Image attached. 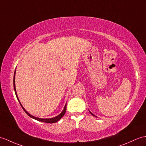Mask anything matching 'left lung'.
I'll return each instance as SVG.
<instances>
[{
	"mask_svg": "<svg viewBox=\"0 0 146 146\" xmlns=\"http://www.w3.org/2000/svg\"><path fill=\"white\" fill-rule=\"evenodd\" d=\"M90 113H91V114H92V115H93V116H94V114H93V113H91V112H90Z\"/></svg>",
	"mask_w": 146,
	"mask_h": 146,
	"instance_id": "1",
	"label": "left lung"
}]
</instances>
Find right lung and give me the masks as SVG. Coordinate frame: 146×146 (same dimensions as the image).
<instances>
[{
  "instance_id": "right-lung-1",
  "label": "right lung",
  "mask_w": 146,
  "mask_h": 146,
  "mask_svg": "<svg viewBox=\"0 0 146 146\" xmlns=\"http://www.w3.org/2000/svg\"><path fill=\"white\" fill-rule=\"evenodd\" d=\"M15 72H14V75H13V88H14V91H15V95H16V96H17V98L18 101H19V103H20V106H22V109L23 110V111H24L25 112L26 114H27V115H28V116H29L30 117H31L32 118H33V119H35L37 120V121H41V122H44V123H56V122L58 121L61 119V118H62V117L63 116V115L65 114V112H66V104L65 105V108H64V110H63V111L62 112V113L58 115V116H56V117H53V118H50V119H41V118L36 117H35V116H33L32 115L28 113V112H27V111L24 109V108H23V107L22 106V104L20 103V101H19V98H18L17 94V92H16V89H15Z\"/></svg>"
}]
</instances>
